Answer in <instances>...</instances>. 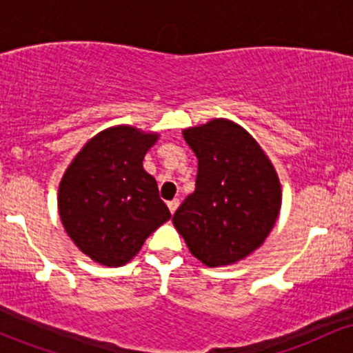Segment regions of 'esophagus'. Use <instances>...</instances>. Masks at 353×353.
<instances>
[{
  "label": "esophagus",
  "mask_w": 353,
  "mask_h": 353,
  "mask_svg": "<svg viewBox=\"0 0 353 353\" xmlns=\"http://www.w3.org/2000/svg\"><path fill=\"white\" fill-rule=\"evenodd\" d=\"M168 208H169V210H171V214H174V212H176V209L179 208V201H177V199L169 201L168 202Z\"/></svg>",
  "instance_id": "34e87169"
}]
</instances>
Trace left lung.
<instances>
[{
    "instance_id": "left-lung-1",
    "label": "left lung",
    "mask_w": 353,
    "mask_h": 353,
    "mask_svg": "<svg viewBox=\"0 0 353 353\" xmlns=\"http://www.w3.org/2000/svg\"><path fill=\"white\" fill-rule=\"evenodd\" d=\"M182 134L197 157L196 190L176 210L172 224L205 265L234 264L254 252L277 221V174L254 137L228 119Z\"/></svg>"
}]
</instances>
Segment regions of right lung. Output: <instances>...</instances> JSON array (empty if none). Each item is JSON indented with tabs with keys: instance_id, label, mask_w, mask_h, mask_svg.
Segmentation results:
<instances>
[{
	"instance_id": "1",
	"label": "right lung",
	"mask_w": 353,
	"mask_h": 353,
	"mask_svg": "<svg viewBox=\"0 0 353 353\" xmlns=\"http://www.w3.org/2000/svg\"><path fill=\"white\" fill-rule=\"evenodd\" d=\"M157 134L116 125L92 137L59 184V216L81 252L103 265L131 261L171 219L157 182L143 169Z\"/></svg>"
}]
</instances>
